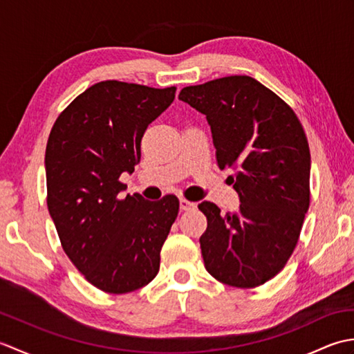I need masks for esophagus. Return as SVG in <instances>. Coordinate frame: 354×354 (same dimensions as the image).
<instances>
[{"instance_id": "esophagus-1", "label": "esophagus", "mask_w": 354, "mask_h": 354, "mask_svg": "<svg viewBox=\"0 0 354 354\" xmlns=\"http://www.w3.org/2000/svg\"><path fill=\"white\" fill-rule=\"evenodd\" d=\"M179 207H181L183 212H189V209L196 208V202H192V201H187V199H179Z\"/></svg>"}]
</instances>
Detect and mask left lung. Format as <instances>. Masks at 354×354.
<instances>
[{"instance_id": "obj_1", "label": "left lung", "mask_w": 354, "mask_h": 354, "mask_svg": "<svg viewBox=\"0 0 354 354\" xmlns=\"http://www.w3.org/2000/svg\"><path fill=\"white\" fill-rule=\"evenodd\" d=\"M179 100L202 112L212 127L219 169L231 178L240 205L221 214L202 202L205 269L216 280L250 289L274 278L298 243L310 202V150L295 112L250 76L185 86Z\"/></svg>"}]
</instances>
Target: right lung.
<instances>
[{"mask_svg": "<svg viewBox=\"0 0 354 354\" xmlns=\"http://www.w3.org/2000/svg\"><path fill=\"white\" fill-rule=\"evenodd\" d=\"M176 88L104 80L77 95L51 127L45 149L47 205L65 254L97 289L137 290L160 270V252L179 212L167 194L122 196L120 175L141 158L147 126Z\"/></svg>", "mask_w": 354, "mask_h": 354, "instance_id": "1", "label": "right lung"}]
</instances>
